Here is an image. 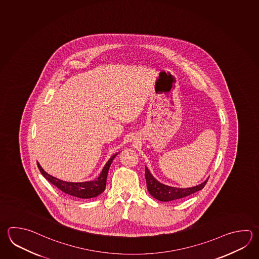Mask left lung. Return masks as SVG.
Wrapping results in <instances>:
<instances>
[{
	"mask_svg": "<svg viewBox=\"0 0 259 259\" xmlns=\"http://www.w3.org/2000/svg\"><path fill=\"white\" fill-rule=\"evenodd\" d=\"M145 178H146L149 193L153 198L164 202L178 200L180 198H186L191 194L198 192L205 187L208 179V178L206 181L192 188H180L169 187L166 185H163L162 183L158 182L157 180L152 177V174L148 170L146 166H145Z\"/></svg>",
	"mask_w": 259,
	"mask_h": 259,
	"instance_id": "8db88e82",
	"label": "left lung"
}]
</instances>
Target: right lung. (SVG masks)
Segmentation results:
<instances>
[{"label":"right lung","instance_id":"add662e5","mask_svg":"<svg viewBox=\"0 0 259 259\" xmlns=\"http://www.w3.org/2000/svg\"><path fill=\"white\" fill-rule=\"evenodd\" d=\"M117 154V153H116V154L112 155L111 158L106 163V165L102 170L101 174L99 175V177L97 179H95L93 181H87V182H65V181L60 180V179L54 178L51 175H49L48 172H45L38 162H37V166L40 170L42 176L62 192L68 194L71 197H75V198H92L97 197L98 195L104 192V190L106 188V185H107L108 170L111 165V162H113L114 158L116 157Z\"/></svg>","mask_w":259,"mask_h":259}]
</instances>
